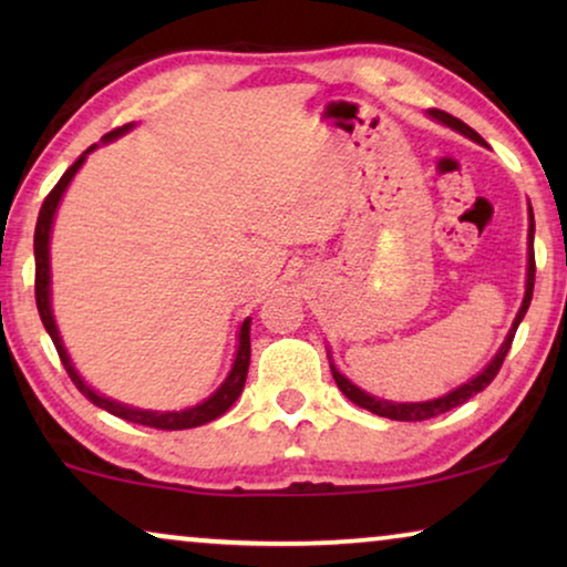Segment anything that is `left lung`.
I'll return each mask as SVG.
<instances>
[{"label": "left lung", "mask_w": 567, "mask_h": 567, "mask_svg": "<svg viewBox=\"0 0 567 567\" xmlns=\"http://www.w3.org/2000/svg\"><path fill=\"white\" fill-rule=\"evenodd\" d=\"M431 115H433V118H436L439 123H444V126L460 131V134H464V136H470L472 142L485 144V138L480 136L475 128H470L467 123H462L460 118H454V115H449V113H444V111H436V107H433ZM534 270H537V266H534V214H532V206H529V260H526V291H524L522 309H518L516 320H514V324H511L508 336H506V340H503V346L498 348V353L493 355V361L487 363V367H485L483 371H480L477 377H472L470 382H464L462 386H456V390L444 394V398H436V400H429V402H390V400L374 398V394L363 392V390H359V386H355L353 382H348V379L336 369V363L330 361L332 379H336V384L340 386V392H343L346 398L351 400V402H355V405L363 408V410H369V413H374V415L392 417V421H408V423L429 421V417H436V415H441V413H446V410L460 408L462 402H467L470 398H475L477 392H483L485 386L493 382L495 374H498V371H501L503 359H506L508 348H511V343H514V336H516V330H518V322L524 320L526 309H529V305H532Z\"/></svg>", "instance_id": "8db88e82"}]
</instances>
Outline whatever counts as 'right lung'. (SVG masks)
Segmentation results:
<instances>
[{"label":"right lung","mask_w":567,"mask_h":567,"mask_svg":"<svg viewBox=\"0 0 567 567\" xmlns=\"http://www.w3.org/2000/svg\"><path fill=\"white\" fill-rule=\"evenodd\" d=\"M131 128H134V123H126V126L111 131V134L103 136V144L123 136ZM95 150H97V144H92L90 150L84 152L82 157L76 159L74 165L66 169L64 175H61V181L53 185V190L43 200L41 214H38L35 239H33V247H35V305H38V315H41L43 328L51 336L53 346H56L59 359H61V363H64L66 374L72 377V382L76 384V390H80L84 398L92 402V405L103 408L111 415L123 417V421H131V423H138V425H150V429H159V431L196 429V425H204L208 421H214V417H219V415L227 413V410L235 405V400L239 398V394H243V386H245V379H247V367H250V317H247V320L243 322V328H239V338H237L239 346H237L235 363H231V371L227 374V379H224V382H221L219 390H216L208 400L200 402V405L188 408V410H181V413H177V410H175V413H157V410L131 408V405H123V402H115L111 398H105V394H97L80 377V371L74 369L72 359H69L64 343H61L56 320H53V312H51V258H49V243H51L53 214H56L59 200H61V196H64L66 185L72 183V177L76 175V169L84 165L87 154L95 152Z\"/></svg>","instance_id":"obj_1"}]
</instances>
